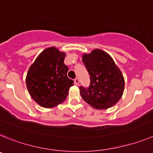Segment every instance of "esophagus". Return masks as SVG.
I'll use <instances>...</instances> for the list:
<instances>
[{"label":"esophagus","instance_id":"34e87169","mask_svg":"<svg viewBox=\"0 0 153 153\" xmlns=\"http://www.w3.org/2000/svg\"><path fill=\"white\" fill-rule=\"evenodd\" d=\"M74 82H75V85H79V79H78V78H75V79L74 80Z\"/></svg>","mask_w":153,"mask_h":153}]
</instances>
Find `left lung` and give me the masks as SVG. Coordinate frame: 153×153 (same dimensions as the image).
I'll return each mask as SVG.
<instances>
[{
    "mask_svg": "<svg viewBox=\"0 0 153 153\" xmlns=\"http://www.w3.org/2000/svg\"><path fill=\"white\" fill-rule=\"evenodd\" d=\"M82 61L91 79L88 88L79 87L83 100L97 110L113 107L124 90V78L120 68L111 56L101 49L84 54Z\"/></svg>",
    "mask_w": 153,
    "mask_h": 153,
    "instance_id": "1",
    "label": "left lung"
}]
</instances>
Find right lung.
<instances>
[{
  "label": "right lung",
  "mask_w": 153,
  "mask_h": 153,
  "mask_svg": "<svg viewBox=\"0 0 153 153\" xmlns=\"http://www.w3.org/2000/svg\"><path fill=\"white\" fill-rule=\"evenodd\" d=\"M65 53L56 47L43 50L27 72L26 84L30 96L45 108H52L66 99L73 80L67 76Z\"/></svg>",
  "instance_id": "1"
}]
</instances>
